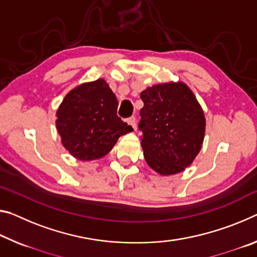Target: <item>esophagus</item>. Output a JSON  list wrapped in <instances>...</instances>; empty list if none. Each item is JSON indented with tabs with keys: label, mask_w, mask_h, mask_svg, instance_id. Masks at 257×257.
I'll use <instances>...</instances> for the list:
<instances>
[{
	"label": "esophagus",
	"mask_w": 257,
	"mask_h": 257,
	"mask_svg": "<svg viewBox=\"0 0 257 257\" xmlns=\"http://www.w3.org/2000/svg\"><path fill=\"white\" fill-rule=\"evenodd\" d=\"M125 122H127V123H128L133 129H136V119H135V116L129 117V119L125 120Z\"/></svg>",
	"instance_id": "esophagus-1"
}]
</instances>
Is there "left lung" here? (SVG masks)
Returning <instances> with one entry per match:
<instances>
[{
	"mask_svg": "<svg viewBox=\"0 0 257 257\" xmlns=\"http://www.w3.org/2000/svg\"><path fill=\"white\" fill-rule=\"evenodd\" d=\"M141 98L138 127L146 164L162 176L184 172L200 152L206 133L197 97L186 83L172 81L148 87Z\"/></svg>",
	"mask_w": 257,
	"mask_h": 257,
	"instance_id": "left-lung-1",
	"label": "left lung"
}]
</instances>
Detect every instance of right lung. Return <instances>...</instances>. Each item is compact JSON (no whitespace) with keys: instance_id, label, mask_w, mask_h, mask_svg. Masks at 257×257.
Listing matches in <instances>:
<instances>
[{"instance_id":"obj_1","label":"right lung","mask_w":257,"mask_h":257,"mask_svg":"<svg viewBox=\"0 0 257 257\" xmlns=\"http://www.w3.org/2000/svg\"><path fill=\"white\" fill-rule=\"evenodd\" d=\"M117 105L104 79L81 83L66 93L56 112V128L72 157L81 161L103 158L119 137L133 132L116 115Z\"/></svg>"}]
</instances>
